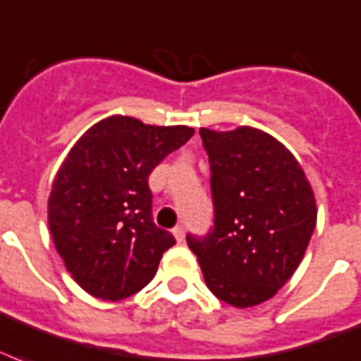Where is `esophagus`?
Returning <instances> with one entry per match:
<instances>
[{
    "label": "esophagus",
    "mask_w": 361,
    "mask_h": 361,
    "mask_svg": "<svg viewBox=\"0 0 361 361\" xmlns=\"http://www.w3.org/2000/svg\"><path fill=\"white\" fill-rule=\"evenodd\" d=\"M172 235L176 236V240L178 242H183V238H185V231H183V227H180V225H178V227H174V229H172Z\"/></svg>",
    "instance_id": "obj_1"
}]
</instances>
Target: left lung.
<instances>
[{
  "label": "left lung",
  "mask_w": 361,
  "mask_h": 361,
  "mask_svg": "<svg viewBox=\"0 0 361 361\" xmlns=\"http://www.w3.org/2000/svg\"><path fill=\"white\" fill-rule=\"evenodd\" d=\"M210 159L214 229L187 235L206 286L236 309L269 301L291 279L314 233V191L293 153L254 126L200 128Z\"/></svg>",
  "instance_id": "8db88e82"
}]
</instances>
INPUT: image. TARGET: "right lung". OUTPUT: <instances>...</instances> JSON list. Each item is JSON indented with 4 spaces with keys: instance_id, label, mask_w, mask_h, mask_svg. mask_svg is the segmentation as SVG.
Returning a JSON list of instances; mask_svg holds the SVG:
<instances>
[{
    "instance_id": "obj_1",
    "label": "right lung",
    "mask_w": 361,
    "mask_h": 361,
    "mask_svg": "<svg viewBox=\"0 0 361 361\" xmlns=\"http://www.w3.org/2000/svg\"><path fill=\"white\" fill-rule=\"evenodd\" d=\"M195 128L98 121L77 140L52 181L49 229L71 279L92 297L119 301L151 282L176 244L151 217L147 178Z\"/></svg>"
}]
</instances>
